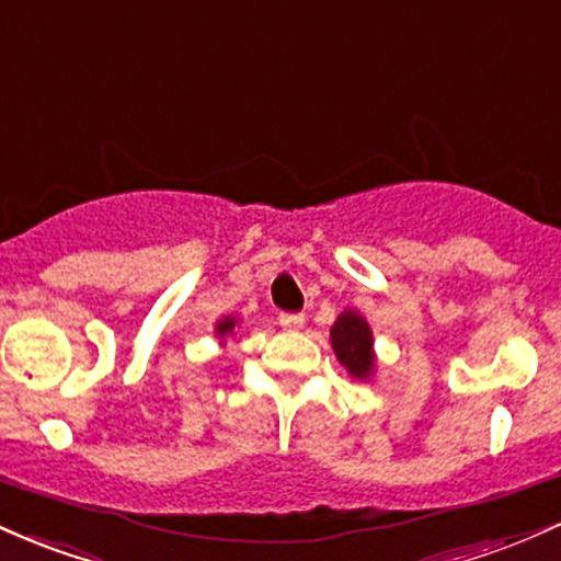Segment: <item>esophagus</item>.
I'll return each mask as SVG.
<instances>
[{"label":"esophagus","mask_w":561,"mask_h":561,"mask_svg":"<svg viewBox=\"0 0 561 561\" xmlns=\"http://www.w3.org/2000/svg\"><path fill=\"white\" fill-rule=\"evenodd\" d=\"M279 324L285 327V330H300V327L306 324V317H302V313H279Z\"/></svg>","instance_id":"esophagus-1"}]
</instances>
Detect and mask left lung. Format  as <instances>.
<instances>
[{
  "label": "left lung",
  "instance_id": "obj_1",
  "mask_svg": "<svg viewBox=\"0 0 561 561\" xmlns=\"http://www.w3.org/2000/svg\"><path fill=\"white\" fill-rule=\"evenodd\" d=\"M330 343L337 362L345 366V371L353 379L366 382V379L375 377V334H371L369 321H366L356 308H345V311L334 319L330 330Z\"/></svg>",
  "mask_w": 561,
  "mask_h": 561
}]
</instances>
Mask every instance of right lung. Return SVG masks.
I'll return each mask as SVG.
<instances>
[{"mask_svg":"<svg viewBox=\"0 0 561 561\" xmlns=\"http://www.w3.org/2000/svg\"><path fill=\"white\" fill-rule=\"evenodd\" d=\"M237 327H240V319H237V317H221V319H218L216 327H214L218 345H227V340L234 337Z\"/></svg>","mask_w":561,"mask_h":561,"instance_id":"1","label":"right lung"}]
</instances>
